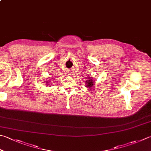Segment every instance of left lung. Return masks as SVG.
<instances>
[{"label":"left lung","mask_w":151,"mask_h":151,"mask_svg":"<svg viewBox=\"0 0 151 151\" xmlns=\"http://www.w3.org/2000/svg\"><path fill=\"white\" fill-rule=\"evenodd\" d=\"M94 81L93 80V78H91V77H89L88 78H86V82H85V87L89 88V90H91L92 87L94 86Z\"/></svg>","instance_id":"left-lung-1"}]
</instances>
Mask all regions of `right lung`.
<instances>
[{
  "instance_id": "obj_1",
  "label": "right lung",
  "mask_w": 151,
  "mask_h": 151,
  "mask_svg": "<svg viewBox=\"0 0 151 151\" xmlns=\"http://www.w3.org/2000/svg\"><path fill=\"white\" fill-rule=\"evenodd\" d=\"M46 83H49V82H46ZM47 85H50V84H47ZM49 85H48V86H49Z\"/></svg>"
}]
</instances>
